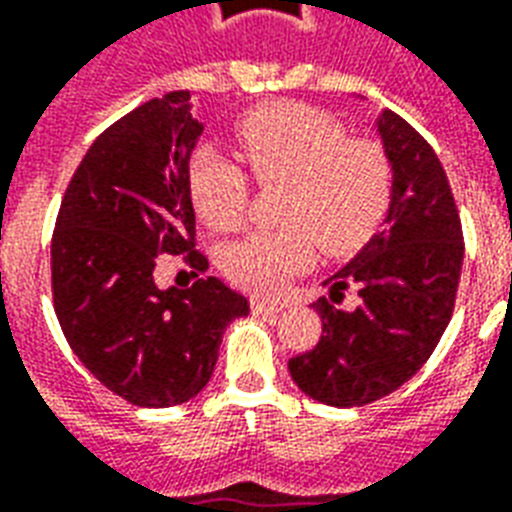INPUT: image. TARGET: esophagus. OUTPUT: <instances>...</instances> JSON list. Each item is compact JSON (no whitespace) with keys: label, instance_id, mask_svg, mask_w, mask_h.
Instances as JSON below:
<instances>
[{"label":"esophagus","instance_id":"1","mask_svg":"<svg viewBox=\"0 0 512 512\" xmlns=\"http://www.w3.org/2000/svg\"><path fill=\"white\" fill-rule=\"evenodd\" d=\"M282 308H284L282 303H268V300H260V298L252 300V311L260 314V317H273V314H279Z\"/></svg>","mask_w":512,"mask_h":512}]
</instances>
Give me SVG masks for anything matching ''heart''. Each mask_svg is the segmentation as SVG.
Listing matches in <instances>:
<instances>
[{"instance_id":"heart-1","label":"heart","mask_w":512,"mask_h":512,"mask_svg":"<svg viewBox=\"0 0 512 512\" xmlns=\"http://www.w3.org/2000/svg\"><path fill=\"white\" fill-rule=\"evenodd\" d=\"M257 185H287L282 230H260L225 249L222 268L257 295H276L306 271L319 247L343 257L368 244L384 225L395 195V171L376 139L349 136L338 117L308 104H263L233 126ZM195 212L214 230L247 217L249 177L217 147H198L187 163Z\"/></svg>"}]
</instances>
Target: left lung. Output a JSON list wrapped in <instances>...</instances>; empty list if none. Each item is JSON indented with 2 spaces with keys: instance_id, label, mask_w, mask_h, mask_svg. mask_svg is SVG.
I'll return each instance as SVG.
<instances>
[{
  "instance_id": "8db88e82",
  "label": "left lung",
  "mask_w": 512,
  "mask_h": 512,
  "mask_svg": "<svg viewBox=\"0 0 512 512\" xmlns=\"http://www.w3.org/2000/svg\"><path fill=\"white\" fill-rule=\"evenodd\" d=\"M378 134L395 171L386 228L327 279L330 298L314 303L322 338L290 360L292 381L335 408L376 403L419 373L454 314L462 276V220L443 163L392 109L378 117ZM349 286L361 300L338 309Z\"/></svg>"
}]
</instances>
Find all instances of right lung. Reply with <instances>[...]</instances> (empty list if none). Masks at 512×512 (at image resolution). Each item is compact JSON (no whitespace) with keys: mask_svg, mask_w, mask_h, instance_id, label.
I'll return each instance as SVG.
<instances>
[{"mask_svg":"<svg viewBox=\"0 0 512 512\" xmlns=\"http://www.w3.org/2000/svg\"><path fill=\"white\" fill-rule=\"evenodd\" d=\"M204 126L190 91H171L99 134L58 209L50 273L53 308L77 360L109 392L142 408L195 397L214 373L222 333L247 317L244 295L206 276L187 290H158L161 255L195 271V212L187 163Z\"/></svg>","mask_w":512,"mask_h":512,"instance_id":"right-lung-1","label":"right lung"}]
</instances>
